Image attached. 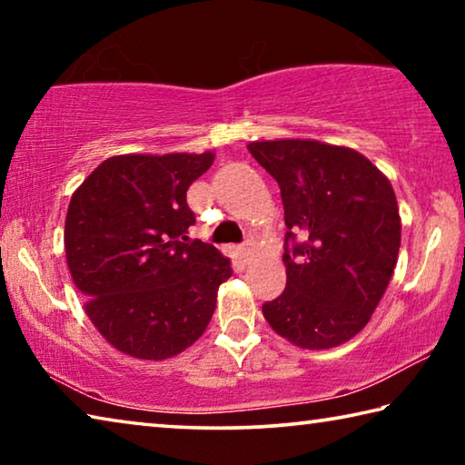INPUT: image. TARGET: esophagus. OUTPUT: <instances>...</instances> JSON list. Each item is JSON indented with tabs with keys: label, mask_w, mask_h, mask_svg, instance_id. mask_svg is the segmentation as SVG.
<instances>
[{
	"label": "esophagus",
	"mask_w": 465,
	"mask_h": 465,
	"mask_svg": "<svg viewBox=\"0 0 465 465\" xmlns=\"http://www.w3.org/2000/svg\"><path fill=\"white\" fill-rule=\"evenodd\" d=\"M240 254H242V261L248 262L250 258H252V254H254V242H252V240L242 242L240 243Z\"/></svg>",
	"instance_id": "obj_1"
}]
</instances>
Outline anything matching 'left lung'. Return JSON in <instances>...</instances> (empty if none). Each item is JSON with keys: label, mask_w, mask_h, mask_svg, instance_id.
I'll list each match as a JSON object with an SVG mask.
<instances>
[{"label": "left lung", "mask_w": 465, "mask_h": 465, "mask_svg": "<svg viewBox=\"0 0 465 465\" xmlns=\"http://www.w3.org/2000/svg\"><path fill=\"white\" fill-rule=\"evenodd\" d=\"M248 149L277 180L287 225V287L262 305L264 320L302 349L351 341L398 261L402 225L390 180L355 149L320 141H256Z\"/></svg>", "instance_id": "left-lung-1"}]
</instances>
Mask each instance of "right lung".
Instances as JSON below:
<instances>
[{"label": "right lung", "instance_id": "right-lung-1", "mask_svg": "<svg viewBox=\"0 0 465 465\" xmlns=\"http://www.w3.org/2000/svg\"><path fill=\"white\" fill-rule=\"evenodd\" d=\"M213 153L108 157L72 196L67 266L85 313L124 355L162 361L183 352L211 322L232 262L188 240L186 191Z\"/></svg>", "mask_w": 465, "mask_h": 465}]
</instances>
